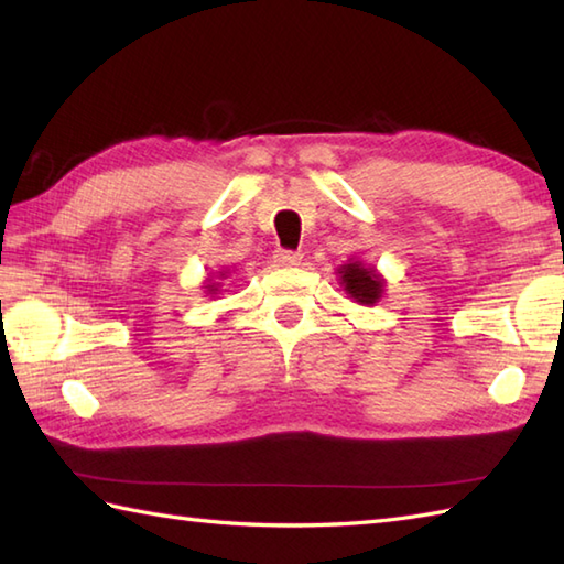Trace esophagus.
<instances>
[{
  "label": "esophagus",
  "instance_id": "1",
  "mask_svg": "<svg viewBox=\"0 0 564 564\" xmlns=\"http://www.w3.org/2000/svg\"><path fill=\"white\" fill-rule=\"evenodd\" d=\"M301 254H297V251H275L273 254V261H275V267H283V269H293V267H297V263H301Z\"/></svg>",
  "mask_w": 564,
  "mask_h": 564
}]
</instances>
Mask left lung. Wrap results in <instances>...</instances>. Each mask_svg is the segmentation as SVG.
<instances>
[{"mask_svg":"<svg viewBox=\"0 0 564 564\" xmlns=\"http://www.w3.org/2000/svg\"><path fill=\"white\" fill-rule=\"evenodd\" d=\"M337 281L344 293L358 305H376L386 293V279L376 267H366L364 261L351 259L337 269Z\"/></svg>","mask_w":564,"mask_h":564,"instance_id":"1","label":"left lung"}]
</instances>
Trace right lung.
<instances>
[{"label":"right lung","mask_w":564,"mask_h":564,"mask_svg":"<svg viewBox=\"0 0 564 564\" xmlns=\"http://www.w3.org/2000/svg\"><path fill=\"white\" fill-rule=\"evenodd\" d=\"M225 275H227V271H218V279H225ZM203 291H206V295L215 297V295L220 293V283H213V279L208 275L206 283H203Z\"/></svg>","instance_id":"1"}]
</instances>
